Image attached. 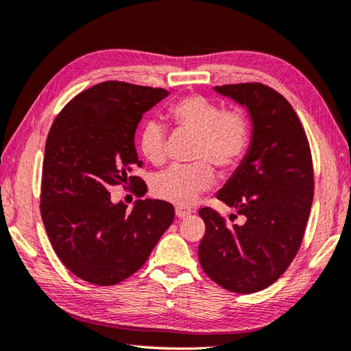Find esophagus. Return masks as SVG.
<instances>
[{
	"label": "esophagus",
	"instance_id": "esophagus-1",
	"mask_svg": "<svg viewBox=\"0 0 351 351\" xmlns=\"http://www.w3.org/2000/svg\"><path fill=\"white\" fill-rule=\"evenodd\" d=\"M175 215H176L178 219H184V217H187V216L191 215V210L184 208V207H176L175 208Z\"/></svg>",
	"mask_w": 351,
	"mask_h": 351
}]
</instances>
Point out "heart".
<instances>
[{"mask_svg": "<svg viewBox=\"0 0 351 351\" xmlns=\"http://www.w3.org/2000/svg\"><path fill=\"white\" fill-rule=\"evenodd\" d=\"M176 130L195 135L190 166H175L154 176L152 193L176 205H191L216 182L210 164L222 171L234 170L248 152L251 120L243 109H223L204 95H187L169 108ZM141 154L154 166L167 161V134L158 120H147L140 132Z\"/></svg>", "mask_w": 351, "mask_h": 351, "instance_id": "1", "label": "heart"}]
</instances>
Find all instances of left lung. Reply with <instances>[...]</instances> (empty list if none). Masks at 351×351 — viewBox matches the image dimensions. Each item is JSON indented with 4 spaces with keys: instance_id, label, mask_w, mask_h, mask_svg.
Masks as SVG:
<instances>
[{
    "instance_id": "obj_1",
    "label": "left lung",
    "mask_w": 351,
    "mask_h": 351,
    "mask_svg": "<svg viewBox=\"0 0 351 351\" xmlns=\"http://www.w3.org/2000/svg\"><path fill=\"white\" fill-rule=\"evenodd\" d=\"M215 89L248 108L252 120L248 154L217 193L246 221L228 225L216 210H199L205 222L199 263L223 289L252 293L283 276L303 242L313 201L311 146L297 112L276 89L258 82Z\"/></svg>"
}]
</instances>
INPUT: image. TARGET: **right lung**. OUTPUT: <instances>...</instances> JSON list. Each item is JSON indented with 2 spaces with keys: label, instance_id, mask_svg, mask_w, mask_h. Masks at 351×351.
I'll use <instances>...</instances> for the list:
<instances>
[{
  "label": "right lung",
  "instance_id": "right-lung-1",
  "mask_svg": "<svg viewBox=\"0 0 351 351\" xmlns=\"http://www.w3.org/2000/svg\"><path fill=\"white\" fill-rule=\"evenodd\" d=\"M162 88L101 82L75 95L54 119L47 136L40 184V216L54 252L75 277L112 286L146 263L173 222L166 201H136L132 211L112 204L109 189L147 185L134 176L141 167L135 130L143 114L166 97Z\"/></svg>",
  "mask_w": 351,
  "mask_h": 351
}]
</instances>
